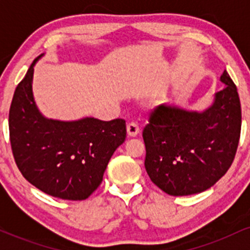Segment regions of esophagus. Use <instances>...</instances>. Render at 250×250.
Wrapping results in <instances>:
<instances>
[{
	"label": "esophagus",
	"instance_id": "esophagus-1",
	"mask_svg": "<svg viewBox=\"0 0 250 250\" xmlns=\"http://www.w3.org/2000/svg\"><path fill=\"white\" fill-rule=\"evenodd\" d=\"M127 133H128V136L130 137H135L137 136V134L140 133V127L137 123L135 122H130L127 125Z\"/></svg>",
	"mask_w": 250,
	"mask_h": 250
}]
</instances>
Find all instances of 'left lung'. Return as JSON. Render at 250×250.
Listing matches in <instances>:
<instances>
[{
    "mask_svg": "<svg viewBox=\"0 0 250 250\" xmlns=\"http://www.w3.org/2000/svg\"><path fill=\"white\" fill-rule=\"evenodd\" d=\"M223 89L203 110L161 104L143 129L146 170L161 190L187 196L207 190L233 162L241 133L236 85L225 70Z\"/></svg>",
    "mask_w": 250,
    "mask_h": 250,
    "instance_id": "8db88e82",
    "label": "left lung"
}]
</instances>
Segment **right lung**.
Returning <instances> with one entry per match:
<instances>
[{"instance_id":"add662e5","label":"right lung","mask_w":250,"mask_h":250,"mask_svg":"<svg viewBox=\"0 0 250 250\" xmlns=\"http://www.w3.org/2000/svg\"><path fill=\"white\" fill-rule=\"evenodd\" d=\"M42 56L31 63L11 101L14 159L24 179L43 193L62 200H85L101 185L109 160L125 142V121L45 117L33 95L34 67Z\"/></svg>"}]
</instances>
